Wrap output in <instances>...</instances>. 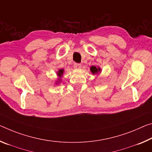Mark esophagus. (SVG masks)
I'll return each mask as SVG.
<instances>
[{
  "label": "esophagus",
  "instance_id": "obj_1",
  "mask_svg": "<svg viewBox=\"0 0 152 152\" xmlns=\"http://www.w3.org/2000/svg\"><path fill=\"white\" fill-rule=\"evenodd\" d=\"M82 65L80 64H74V67L75 69H80L81 68Z\"/></svg>",
  "mask_w": 152,
  "mask_h": 152
}]
</instances>
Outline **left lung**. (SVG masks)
<instances>
[{"mask_svg":"<svg viewBox=\"0 0 152 152\" xmlns=\"http://www.w3.org/2000/svg\"><path fill=\"white\" fill-rule=\"evenodd\" d=\"M90 70L91 72V73L95 75V74H97L99 73H101V72H102V69H101L99 66L98 67L91 66L90 68Z\"/></svg>","mask_w":152,"mask_h":152,"instance_id":"obj_1","label":"left lung"}]
</instances>
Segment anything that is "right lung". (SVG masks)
Returning a JSON list of instances; mask_svg holds the SVG:
<instances>
[{"instance_id": "1", "label": "right lung", "mask_w": 152, "mask_h": 152, "mask_svg": "<svg viewBox=\"0 0 152 152\" xmlns=\"http://www.w3.org/2000/svg\"><path fill=\"white\" fill-rule=\"evenodd\" d=\"M64 72V69H59L58 72H57V75L58 76V78H57V80L56 81V84L58 85L59 84V82H61V77L63 76V74Z\"/></svg>"}]
</instances>
